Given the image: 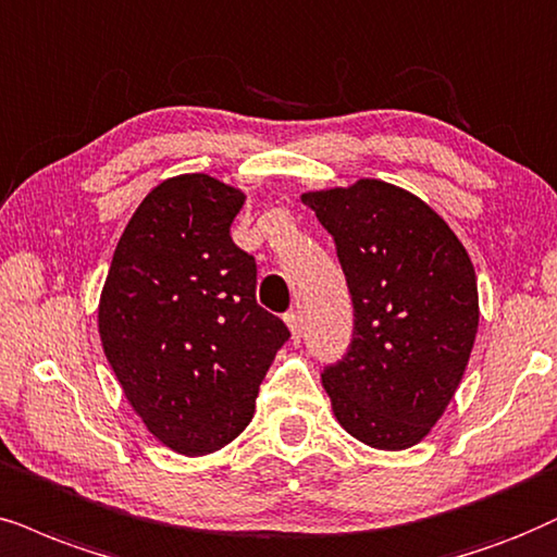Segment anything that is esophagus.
Here are the masks:
<instances>
[{
    "label": "esophagus",
    "mask_w": 557,
    "mask_h": 557,
    "mask_svg": "<svg viewBox=\"0 0 557 557\" xmlns=\"http://www.w3.org/2000/svg\"><path fill=\"white\" fill-rule=\"evenodd\" d=\"M285 321H287V329L293 331V339L298 342L300 339V331H302V323H300V313L298 311H290L285 315Z\"/></svg>",
    "instance_id": "34e87169"
}]
</instances>
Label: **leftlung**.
Masks as SVG:
<instances>
[{
  "label": "left lung",
  "mask_w": 557,
  "mask_h": 557,
  "mask_svg": "<svg viewBox=\"0 0 557 557\" xmlns=\"http://www.w3.org/2000/svg\"><path fill=\"white\" fill-rule=\"evenodd\" d=\"M355 306L347 355L321 372L334 417L355 440L406 449L453 400L478 331L466 246L417 195L380 180L306 193Z\"/></svg>",
  "instance_id": "obj_1"
}]
</instances>
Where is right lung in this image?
<instances>
[{
	"instance_id": "add662e5",
	"label": "right lung",
	"mask_w": 557,
	"mask_h": 557,
	"mask_svg": "<svg viewBox=\"0 0 557 557\" xmlns=\"http://www.w3.org/2000/svg\"><path fill=\"white\" fill-rule=\"evenodd\" d=\"M244 193L180 174L144 197L100 298V339L149 432L197 457L244 432L259 385L290 339L257 302V262L231 238Z\"/></svg>"
}]
</instances>
